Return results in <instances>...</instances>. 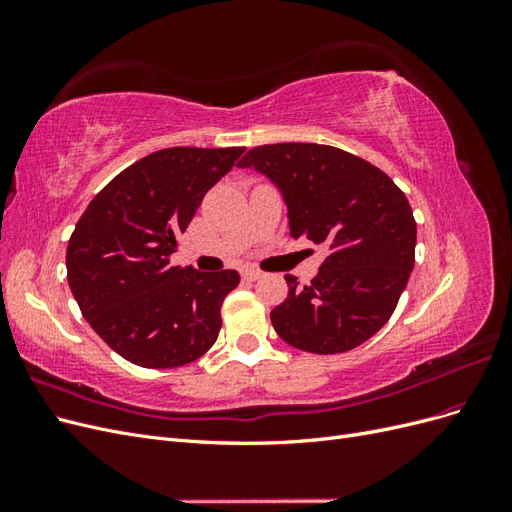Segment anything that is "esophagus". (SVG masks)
Here are the masks:
<instances>
[{
	"mask_svg": "<svg viewBox=\"0 0 512 512\" xmlns=\"http://www.w3.org/2000/svg\"><path fill=\"white\" fill-rule=\"evenodd\" d=\"M241 275H243V280H247V282H256V280H260V277H262V271H258V269H245Z\"/></svg>",
	"mask_w": 512,
	"mask_h": 512,
	"instance_id": "1",
	"label": "esophagus"
}]
</instances>
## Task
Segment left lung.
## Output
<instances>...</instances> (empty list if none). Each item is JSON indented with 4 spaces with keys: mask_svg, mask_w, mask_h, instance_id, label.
I'll use <instances>...</instances> for the list:
<instances>
[{
    "mask_svg": "<svg viewBox=\"0 0 512 512\" xmlns=\"http://www.w3.org/2000/svg\"><path fill=\"white\" fill-rule=\"evenodd\" d=\"M239 166L280 185L292 237L329 250L312 284L286 275L288 297L271 312L275 333L314 354L348 352L374 337L414 267L416 222L406 194L378 166L331 145H260Z\"/></svg>",
    "mask_w": 512,
    "mask_h": 512,
    "instance_id": "1",
    "label": "left lung"
}]
</instances>
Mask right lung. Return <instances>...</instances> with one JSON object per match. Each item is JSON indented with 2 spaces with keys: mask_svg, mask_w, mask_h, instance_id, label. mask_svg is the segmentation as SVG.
<instances>
[{
  "mask_svg": "<svg viewBox=\"0 0 512 512\" xmlns=\"http://www.w3.org/2000/svg\"><path fill=\"white\" fill-rule=\"evenodd\" d=\"M245 147L153 151L108 181L76 222L68 284L108 348L147 369L200 359L222 329L239 273L173 267L179 237Z\"/></svg>",
  "mask_w": 512,
  "mask_h": 512,
  "instance_id": "add662e5",
  "label": "right lung"
}]
</instances>
